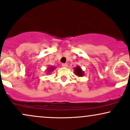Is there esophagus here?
Listing matches in <instances>:
<instances>
[{
    "label": "esophagus",
    "instance_id": "1",
    "mask_svg": "<svg viewBox=\"0 0 130 130\" xmlns=\"http://www.w3.org/2000/svg\"><path fill=\"white\" fill-rule=\"evenodd\" d=\"M62 66L63 67H65V68H67V67H68V64H67V63H62Z\"/></svg>",
    "mask_w": 130,
    "mask_h": 130
}]
</instances>
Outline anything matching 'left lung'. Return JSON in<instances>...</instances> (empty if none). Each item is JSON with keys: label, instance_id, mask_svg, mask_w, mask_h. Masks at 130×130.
<instances>
[{"label": "left lung", "instance_id": "8db88e82", "mask_svg": "<svg viewBox=\"0 0 130 130\" xmlns=\"http://www.w3.org/2000/svg\"><path fill=\"white\" fill-rule=\"evenodd\" d=\"M74 69V73L76 76H79V77H82V76L84 75V72L82 71V70L81 69L80 67L77 66L75 67Z\"/></svg>", "mask_w": 130, "mask_h": 130}]
</instances>
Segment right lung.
<instances>
[{
	"instance_id": "obj_1",
	"label": "right lung",
	"mask_w": 130,
	"mask_h": 130,
	"mask_svg": "<svg viewBox=\"0 0 130 130\" xmlns=\"http://www.w3.org/2000/svg\"><path fill=\"white\" fill-rule=\"evenodd\" d=\"M54 68H54V67H49V68H48V72H51V71H53Z\"/></svg>"
}]
</instances>
